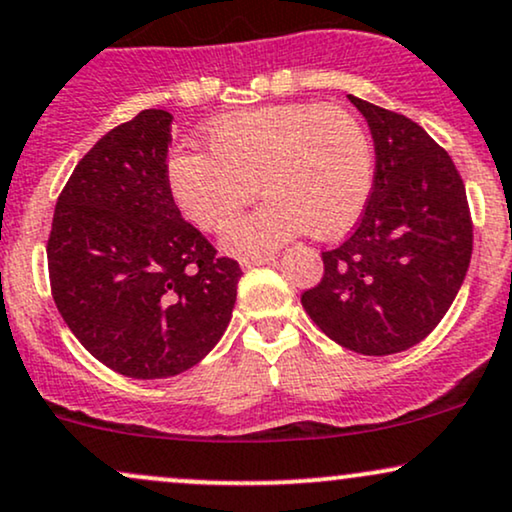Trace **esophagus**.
Here are the masks:
<instances>
[{"label":"esophagus","instance_id":"34e87169","mask_svg":"<svg viewBox=\"0 0 512 512\" xmlns=\"http://www.w3.org/2000/svg\"><path fill=\"white\" fill-rule=\"evenodd\" d=\"M276 260L274 255H262V257H248V260L240 262L243 269H252V267H260V264H272Z\"/></svg>","mask_w":512,"mask_h":512}]
</instances>
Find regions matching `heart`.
Returning <instances> with one entry per match:
<instances>
[{"mask_svg": "<svg viewBox=\"0 0 512 512\" xmlns=\"http://www.w3.org/2000/svg\"><path fill=\"white\" fill-rule=\"evenodd\" d=\"M207 155L176 152L166 166L181 212L205 231L238 217L260 186L267 200L226 231L224 248L260 257L300 233L331 240L355 226L372 193V140L331 104H272L205 128Z\"/></svg>", "mask_w": 512, "mask_h": 512, "instance_id": "b5f03b06", "label": "heart"}]
</instances>
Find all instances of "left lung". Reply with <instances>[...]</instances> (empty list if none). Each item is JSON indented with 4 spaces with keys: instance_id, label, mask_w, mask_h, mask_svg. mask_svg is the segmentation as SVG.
<instances>
[{
    "instance_id": "8db88e82",
    "label": "left lung",
    "mask_w": 512,
    "mask_h": 512,
    "mask_svg": "<svg viewBox=\"0 0 512 512\" xmlns=\"http://www.w3.org/2000/svg\"><path fill=\"white\" fill-rule=\"evenodd\" d=\"M377 152L372 193L355 231L322 252L324 276L303 307L338 346L403 353L427 338L463 286L472 221L453 159L408 116L348 95Z\"/></svg>"
}]
</instances>
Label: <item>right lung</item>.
Returning <instances> with one entry per match:
<instances>
[{"label":"right lung","mask_w":512,"mask_h":512,"mask_svg":"<svg viewBox=\"0 0 512 512\" xmlns=\"http://www.w3.org/2000/svg\"><path fill=\"white\" fill-rule=\"evenodd\" d=\"M171 116L145 109L80 159L47 243L59 315L92 357L131 379L195 367L224 336L240 267L178 212L166 178Z\"/></svg>","instance_id":"right-lung-1"}]
</instances>
